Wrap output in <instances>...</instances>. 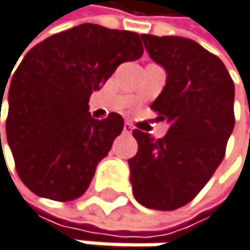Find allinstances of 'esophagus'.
Here are the masks:
<instances>
[{
	"label": "esophagus",
	"instance_id": "34e87169",
	"mask_svg": "<svg viewBox=\"0 0 250 250\" xmlns=\"http://www.w3.org/2000/svg\"><path fill=\"white\" fill-rule=\"evenodd\" d=\"M132 130H133V126H132L130 123H126V124H124V129H123V132H124V133L130 135V133H132Z\"/></svg>",
	"mask_w": 250,
	"mask_h": 250
}]
</instances>
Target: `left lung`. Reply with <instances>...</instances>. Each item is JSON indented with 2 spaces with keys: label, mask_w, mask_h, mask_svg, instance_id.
<instances>
[{
  "label": "left lung",
  "mask_w": 250,
  "mask_h": 250,
  "mask_svg": "<svg viewBox=\"0 0 250 250\" xmlns=\"http://www.w3.org/2000/svg\"><path fill=\"white\" fill-rule=\"evenodd\" d=\"M167 85L153 102L168 133L154 139L133 130L129 159L133 196L153 210H175L199 193L220 165L234 129V82L224 62L199 43L177 36L141 34Z\"/></svg>",
  "instance_id": "left-lung-1"
}]
</instances>
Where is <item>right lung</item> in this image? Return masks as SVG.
<instances>
[{"mask_svg":"<svg viewBox=\"0 0 250 250\" xmlns=\"http://www.w3.org/2000/svg\"><path fill=\"white\" fill-rule=\"evenodd\" d=\"M142 52L138 33L82 23L25 55L8 88L5 133L16 171L31 192L73 201L88 189L124 126L115 112L94 120L90 96L121 62ZM7 82L0 83V112Z\"/></svg>","mask_w":250,"mask_h":250,"instance_id":"add662e5","label":"right lung"}]
</instances>
